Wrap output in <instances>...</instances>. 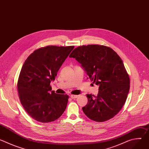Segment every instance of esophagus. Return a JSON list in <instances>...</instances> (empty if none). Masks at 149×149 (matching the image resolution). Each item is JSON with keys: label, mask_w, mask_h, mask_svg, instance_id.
<instances>
[{"label": "esophagus", "mask_w": 149, "mask_h": 149, "mask_svg": "<svg viewBox=\"0 0 149 149\" xmlns=\"http://www.w3.org/2000/svg\"><path fill=\"white\" fill-rule=\"evenodd\" d=\"M71 98H72V99H75V98H77L78 97V95H71Z\"/></svg>", "instance_id": "1"}]
</instances>
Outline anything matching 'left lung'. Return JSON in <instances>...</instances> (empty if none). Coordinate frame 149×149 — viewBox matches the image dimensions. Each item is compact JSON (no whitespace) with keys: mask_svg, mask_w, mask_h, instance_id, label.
Segmentation results:
<instances>
[{"mask_svg":"<svg viewBox=\"0 0 149 149\" xmlns=\"http://www.w3.org/2000/svg\"><path fill=\"white\" fill-rule=\"evenodd\" d=\"M70 58L81 64L88 78L99 86L98 95L87 94L88 104L82 107L90 119L103 122L114 117L125 102L130 78L121 58L111 48L99 45L76 48Z\"/></svg>","mask_w":149,"mask_h":149,"instance_id":"obj_1","label":"left lung"}]
</instances>
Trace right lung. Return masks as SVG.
<instances>
[{
  "label": "right lung",
  "mask_w": 149,
  "mask_h": 149,
  "mask_svg": "<svg viewBox=\"0 0 149 149\" xmlns=\"http://www.w3.org/2000/svg\"><path fill=\"white\" fill-rule=\"evenodd\" d=\"M74 46H48L35 51L26 59L21 69L17 91L19 100L26 113L41 123L54 121L66 109L69 96L52 91L62 63Z\"/></svg>",
  "instance_id": "add662e5"
}]
</instances>
